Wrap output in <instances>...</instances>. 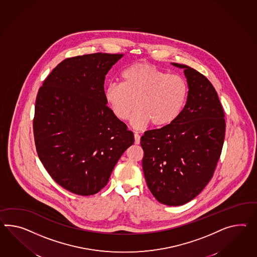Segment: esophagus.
Instances as JSON below:
<instances>
[{"instance_id":"esophagus-1","label":"esophagus","mask_w":257,"mask_h":257,"mask_svg":"<svg viewBox=\"0 0 257 257\" xmlns=\"http://www.w3.org/2000/svg\"><path fill=\"white\" fill-rule=\"evenodd\" d=\"M134 140H135V144H136V145H139V144H140V142H141V137H140V135H139L137 132H134Z\"/></svg>"}]
</instances>
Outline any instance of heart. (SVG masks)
Wrapping results in <instances>:
<instances>
[{
	"mask_svg": "<svg viewBox=\"0 0 257 257\" xmlns=\"http://www.w3.org/2000/svg\"><path fill=\"white\" fill-rule=\"evenodd\" d=\"M122 83H111L105 88L106 102L117 118L132 117V125L144 127L151 122L156 126L175 121L184 109L188 87L178 74H171L149 63H136L121 74Z\"/></svg>",
	"mask_w": 257,
	"mask_h": 257,
	"instance_id": "1",
	"label": "heart"
}]
</instances>
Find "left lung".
<instances>
[{"mask_svg":"<svg viewBox=\"0 0 257 257\" xmlns=\"http://www.w3.org/2000/svg\"><path fill=\"white\" fill-rule=\"evenodd\" d=\"M184 69L187 100L171 124L145 132L143 170L148 188L162 204L180 206L196 198L210 182L224 145L225 121L215 88L195 69Z\"/></svg>","mask_w":257,"mask_h":257,"instance_id":"8db88e82","label":"left lung"}]
</instances>
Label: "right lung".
Here are the masks:
<instances>
[{
    "instance_id": "obj_1",
    "label": "right lung",
    "mask_w": 257,
    "mask_h": 257,
    "mask_svg": "<svg viewBox=\"0 0 257 257\" xmlns=\"http://www.w3.org/2000/svg\"><path fill=\"white\" fill-rule=\"evenodd\" d=\"M122 54L67 58L39 88L33 134L48 174L73 194L90 196L105 186L122 154L134 143L125 123L107 106L105 75Z\"/></svg>"
}]
</instances>
